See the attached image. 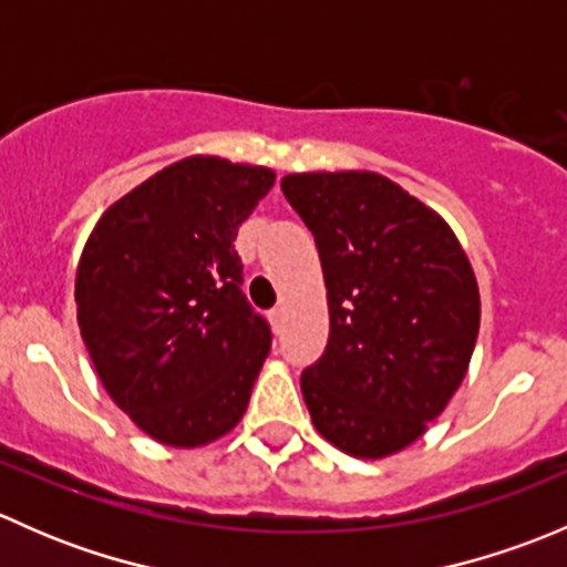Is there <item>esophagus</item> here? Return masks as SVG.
Returning <instances> with one entry per match:
<instances>
[{
	"instance_id": "1",
	"label": "esophagus",
	"mask_w": 567,
	"mask_h": 567,
	"mask_svg": "<svg viewBox=\"0 0 567 567\" xmlns=\"http://www.w3.org/2000/svg\"><path fill=\"white\" fill-rule=\"evenodd\" d=\"M268 320H271V329L279 334V331H282V323H285V310H282V307H277V310L268 312Z\"/></svg>"
}]
</instances>
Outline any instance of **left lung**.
I'll use <instances>...</instances> for the list:
<instances>
[{
  "label": "left lung",
  "mask_w": 567,
  "mask_h": 567,
  "mask_svg": "<svg viewBox=\"0 0 567 567\" xmlns=\"http://www.w3.org/2000/svg\"><path fill=\"white\" fill-rule=\"evenodd\" d=\"M282 192L316 236L329 301L326 351L301 373L312 425L353 458L400 453L468 370L472 262L436 210L379 173H296Z\"/></svg>",
  "instance_id": "1"
}]
</instances>
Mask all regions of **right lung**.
<instances>
[{
  "instance_id": "right-lung-1",
  "label": "right lung",
  "mask_w": 567,
  "mask_h": 567,
  "mask_svg": "<svg viewBox=\"0 0 567 567\" xmlns=\"http://www.w3.org/2000/svg\"><path fill=\"white\" fill-rule=\"evenodd\" d=\"M274 169L188 156L112 203L76 268V320L109 398L158 444L194 450L241 422L271 348L241 293L238 227Z\"/></svg>"
}]
</instances>
